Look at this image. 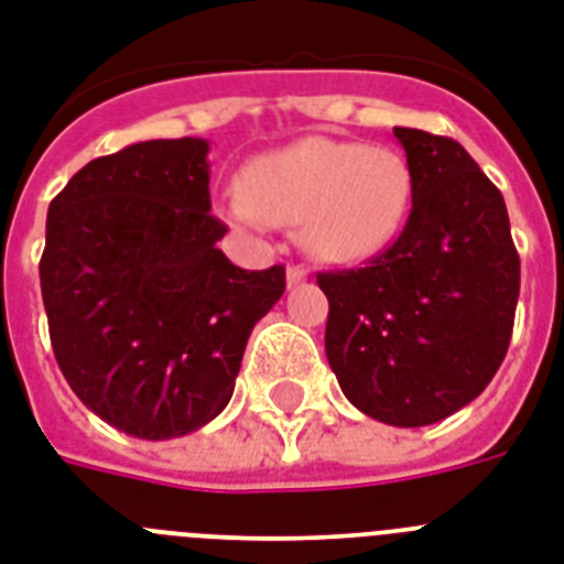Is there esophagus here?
<instances>
[{
  "label": "esophagus",
  "instance_id": "obj_1",
  "mask_svg": "<svg viewBox=\"0 0 564 564\" xmlns=\"http://www.w3.org/2000/svg\"><path fill=\"white\" fill-rule=\"evenodd\" d=\"M304 281H306L304 269H301V267H290V269H286V286H290V290H292V286H301V283H304Z\"/></svg>",
  "mask_w": 564,
  "mask_h": 564
}]
</instances>
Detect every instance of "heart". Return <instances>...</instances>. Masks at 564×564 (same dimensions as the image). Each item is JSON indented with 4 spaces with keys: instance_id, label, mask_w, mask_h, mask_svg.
I'll list each match as a JSON object with an SVG mask.
<instances>
[{
    "instance_id": "1",
    "label": "heart",
    "mask_w": 564,
    "mask_h": 564,
    "mask_svg": "<svg viewBox=\"0 0 564 564\" xmlns=\"http://www.w3.org/2000/svg\"><path fill=\"white\" fill-rule=\"evenodd\" d=\"M411 208V171L400 153L354 141L301 139L258 155L242 194L226 203L237 228L297 226L306 254L356 263L391 246Z\"/></svg>"
}]
</instances>
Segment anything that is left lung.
I'll use <instances>...</instances> for the list:
<instances>
[{"mask_svg":"<svg viewBox=\"0 0 564 564\" xmlns=\"http://www.w3.org/2000/svg\"><path fill=\"white\" fill-rule=\"evenodd\" d=\"M411 171V214L391 249L318 274L327 361L345 397L379 423L446 420L496 377L519 301L505 196L457 141L393 127Z\"/></svg>","mask_w":564,"mask_h":564,"instance_id":"obj_1","label":"left lung"}]
</instances>
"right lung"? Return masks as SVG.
<instances>
[{
    "mask_svg": "<svg viewBox=\"0 0 564 564\" xmlns=\"http://www.w3.org/2000/svg\"><path fill=\"white\" fill-rule=\"evenodd\" d=\"M205 139L135 141L68 178L48 205L40 286L57 365L86 409L171 441L226 409L254 324L286 290L217 242Z\"/></svg>",
    "mask_w": 564,
    "mask_h": 564,
    "instance_id": "1",
    "label": "right lung"
}]
</instances>
